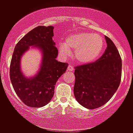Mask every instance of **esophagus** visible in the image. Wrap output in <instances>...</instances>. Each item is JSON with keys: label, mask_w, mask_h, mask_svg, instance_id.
<instances>
[{"label": "esophagus", "mask_w": 133, "mask_h": 133, "mask_svg": "<svg viewBox=\"0 0 133 133\" xmlns=\"http://www.w3.org/2000/svg\"><path fill=\"white\" fill-rule=\"evenodd\" d=\"M74 70V68L71 65H69L68 67V71H72Z\"/></svg>", "instance_id": "obj_1"}]
</instances>
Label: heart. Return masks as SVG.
<instances>
[{
	"mask_svg": "<svg viewBox=\"0 0 133 133\" xmlns=\"http://www.w3.org/2000/svg\"><path fill=\"white\" fill-rule=\"evenodd\" d=\"M104 41L98 34L81 32L71 35L67 38L65 44L59 45V52L63 56L74 51V57L78 62L88 64L96 60L102 52Z\"/></svg>",
	"mask_w": 133,
	"mask_h": 133,
	"instance_id": "b5f03b06",
	"label": "heart"
}]
</instances>
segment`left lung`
<instances>
[{"label": "left lung", "instance_id": "8db88e82", "mask_svg": "<svg viewBox=\"0 0 133 133\" xmlns=\"http://www.w3.org/2000/svg\"><path fill=\"white\" fill-rule=\"evenodd\" d=\"M105 38L107 48L97 61L75 68L74 96L81 106L90 110L108 102L121 82V56L112 41L107 36Z\"/></svg>", "mask_w": 133, "mask_h": 133}]
</instances>
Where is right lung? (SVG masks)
I'll list each match as a JSON object with an SVG mask.
<instances>
[{
	"mask_svg": "<svg viewBox=\"0 0 133 133\" xmlns=\"http://www.w3.org/2000/svg\"><path fill=\"white\" fill-rule=\"evenodd\" d=\"M53 26H38L17 43L10 68V77L16 95L25 105L32 108L45 106L52 98L58 79L65 72L68 64L56 59L58 51L52 41ZM35 46L42 52L40 69L33 78H27L21 70L22 55Z\"/></svg>",
	"mask_w": 133,
	"mask_h": 133,
	"instance_id": "right-lung-1",
	"label": "right lung"
}]
</instances>
